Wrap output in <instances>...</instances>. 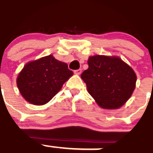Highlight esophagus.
Wrapping results in <instances>:
<instances>
[{
  "instance_id": "1",
  "label": "esophagus",
  "mask_w": 153,
  "mask_h": 153,
  "mask_svg": "<svg viewBox=\"0 0 153 153\" xmlns=\"http://www.w3.org/2000/svg\"><path fill=\"white\" fill-rule=\"evenodd\" d=\"M74 73H75V75H80L81 73H82V69H78V70H75V71H74Z\"/></svg>"
}]
</instances>
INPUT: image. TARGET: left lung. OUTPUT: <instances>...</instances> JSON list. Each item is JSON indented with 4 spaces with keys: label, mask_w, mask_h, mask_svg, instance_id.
<instances>
[{
    "label": "left lung",
    "mask_w": 153,
    "mask_h": 153,
    "mask_svg": "<svg viewBox=\"0 0 153 153\" xmlns=\"http://www.w3.org/2000/svg\"><path fill=\"white\" fill-rule=\"evenodd\" d=\"M88 64V68L81 78L97 104L105 109L123 106L135 90L136 75L133 69L115 56H91Z\"/></svg>",
    "instance_id": "obj_1"
}]
</instances>
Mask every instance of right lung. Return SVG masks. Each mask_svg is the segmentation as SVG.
<instances>
[{
    "label": "right lung",
    "instance_id": "add662e5",
    "mask_svg": "<svg viewBox=\"0 0 153 153\" xmlns=\"http://www.w3.org/2000/svg\"><path fill=\"white\" fill-rule=\"evenodd\" d=\"M73 75L68 65L52 54L27 63L17 78V85L27 102L42 105L49 102Z\"/></svg>",
    "mask_w": 153,
    "mask_h": 153
}]
</instances>
